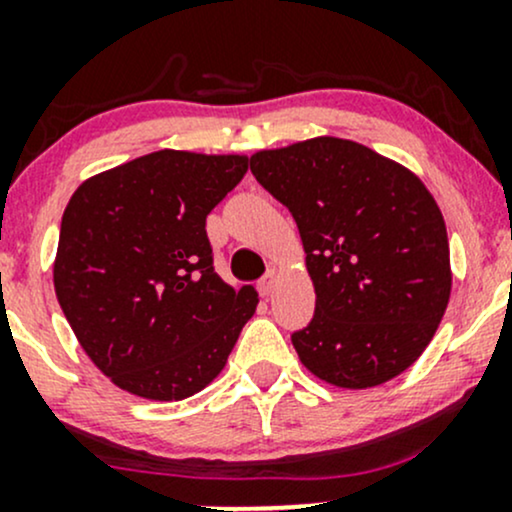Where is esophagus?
<instances>
[{"label":"esophagus","mask_w":512,"mask_h":512,"mask_svg":"<svg viewBox=\"0 0 512 512\" xmlns=\"http://www.w3.org/2000/svg\"><path fill=\"white\" fill-rule=\"evenodd\" d=\"M276 281H279V276H276V272H267L260 281H257V291H260L262 298L272 296L274 289H276Z\"/></svg>","instance_id":"1"}]
</instances>
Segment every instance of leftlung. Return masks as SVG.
<instances>
[{
  "mask_svg": "<svg viewBox=\"0 0 512 512\" xmlns=\"http://www.w3.org/2000/svg\"><path fill=\"white\" fill-rule=\"evenodd\" d=\"M257 182L296 219L315 315L291 334L325 383L366 390L407 370L450 301L443 214L426 185L368 146L315 137L250 156Z\"/></svg>",
  "mask_w": 512,
  "mask_h": 512,
  "instance_id": "obj_1",
  "label": "left lung"
}]
</instances>
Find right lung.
I'll list each match as a JSON object with an SVG mask.
<instances>
[{
	"mask_svg": "<svg viewBox=\"0 0 512 512\" xmlns=\"http://www.w3.org/2000/svg\"><path fill=\"white\" fill-rule=\"evenodd\" d=\"M245 156L163 149L93 175L64 209L57 301L81 349L122 390L178 402L226 366L257 291L214 272L207 216Z\"/></svg>",
	"mask_w": 512,
	"mask_h": 512,
	"instance_id": "add662e5",
	"label": "right lung"
}]
</instances>
